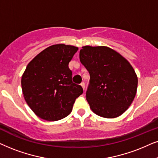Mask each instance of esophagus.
Listing matches in <instances>:
<instances>
[{"mask_svg": "<svg viewBox=\"0 0 158 158\" xmlns=\"http://www.w3.org/2000/svg\"><path fill=\"white\" fill-rule=\"evenodd\" d=\"M81 87L83 88L84 91H85V83H84V82L81 83Z\"/></svg>", "mask_w": 158, "mask_h": 158, "instance_id": "obj_1", "label": "esophagus"}]
</instances>
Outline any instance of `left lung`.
Instances as JSON below:
<instances>
[{
    "label": "left lung",
    "mask_w": 158,
    "mask_h": 158,
    "mask_svg": "<svg viewBox=\"0 0 158 158\" xmlns=\"http://www.w3.org/2000/svg\"><path fill=\"white\" fill-rule=\"evenodd\" d=\"M79 58L90 75L86 98L93 113L106 118L123 114L137 90V76L130 63L107 46H83Z\"/></svg>",
    "instance_id": "left-lung-1"
}]
</instances>
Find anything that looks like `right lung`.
Returning <instances> with one entry per match:
<instances>
[{
    "mask_svg": "<svg viewBox=\"0 0 158 158\" xmlns=\"http://www.w3.org/2000/svg\"><path fill=\"white\" fill-rule=\"evenodd\" d=\"M79 48L65 44L50 46L27 65L22 77L24 100L40 118L60 120L70 114L76 99L83 93L72 81L69 64Z\"/></svg>",
    "mask_w": 158,
    "mask_h": 158,
    "instance_id": "1",
    "label": "right lung"
}]
</instances>
